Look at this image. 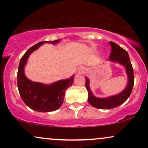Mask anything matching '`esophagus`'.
Listing matches in <instances>:
<instances>
[{
  "label": "esophagus",
  "mask_w": 148,
  "mask_h": 148,
  "mask_svg": "<svg viewBox=\"0 0 148 148\" xmlns=\"http://www.w3.org/2000/svg\"><path fill=\"white\" fill-rule=\"evenodd\" d=\"M82 72H84V71H82Z\"/></svg>",
  "instance_id": "1"
}]
</instances>
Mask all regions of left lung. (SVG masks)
I'll list each match as a JSON object with an SVG mask.
<instances>
[{
    "mask_svg": "<svg viewBox=\"0 0 148 148\" xmlns=\"http://www.w3.org/2000/svg\"><path fill=\"white\" fill-rule=\"evenodd\" d=\"M111 53L109 59L112 62H116L126 68L128 84L125 89L120 94L106 98H99L93 95L89 86V79L86 78V87L88 92V102L91 106L100 109H111L123 104L130 97L134 84V69L129 57L128 53L125 49L113 42H110Z\"/></svg>",
    "mask_w": 148,
    "mask_h": 148,
    "instance_id": "1",
    "label": "left lung"
}]
</instances>
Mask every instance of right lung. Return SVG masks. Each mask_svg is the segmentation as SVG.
Instances as JSON below:
<instances>
[{
  "mask_svg": "<svg viewBox=\"0 0 148 148\" xmlns=\"http://www.w3.org/2000/svg\"><path fill=\"white\" fill-rule=\"evenodd\" d=\"M60 40L40 42L25 53L20 60L17 73V86L22 100L26 106L34 111L50 112L58 109L63 103L66 90L74 81V76L69 79L60 80L50 85H45L30 81L25 76L24 67L28 57L44 43L55 45Z\"/></svg>",
  "mask_w": 148,
  "mask_h": 148,
  "instance_id": "right-lung-1",
  "label": "right lung"
}]
</instances>
